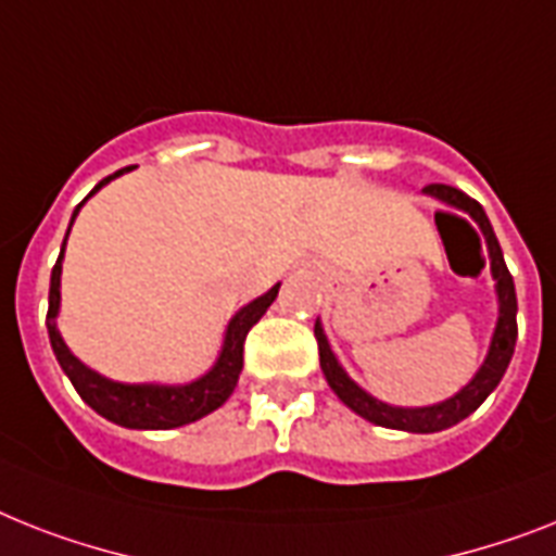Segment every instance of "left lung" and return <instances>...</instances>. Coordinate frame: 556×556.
I'll use <instances>...</instances> for the list:
<instances>
[{
    "label": "left lung",
    "instance_id": "obj_1",
    "mask_svg": "<svg viewBox=\"0 0 556 556\" xmlns=\"http://www.w3.org/2000/svg\"><path fill=\"white\" fill-rule=\"evenodd\" d=\"M426 193L448 207V211H440V214L434 216L440 231L442 225L454 223L471 228V224L467 223L468 218L480 228L482 239H485V248H489L491 277L497 282V286H494V291H497V325H494V333H491L489 354H485L482 365L471 377V382L459 388L454 396H448V400H442V403L434 405H419V408L388 405L351 380L349 371L342 368L337 354L331 351V342L325 337L323 323L317 319V325H314V337H317L319 345V368H323L325 380H328L333 394L340 396L342 403L349 405L354 414H359V417L374 422V426L410 431V434H434V431H445V428L457 426V422H463L466 417H471L473 410L485 403V396L500 386L505 368L511 363L514 345H517V293H514V279L511 274H508V268H505L503 248H500L497 233L491 228L485 211H482L480 202L471 200L468 193L457 191V188H451V185H428ZM473 237H477V231H473Z\"/></svg>",
    "mask_w": 556,
    "mask_h": 556
}]
</instances>
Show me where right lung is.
<instances>
[{
	"instance_id": "right-lung-1",
	"label": "right lung",
	"mask_w": 556,
	"mask_h": 556,
	"mask_svg": "<svg viewBox=\"0 0 556 556\" xmlns=\"http://www.w3.org/2000/svg\"><path fill=\"white\" fill-rule=\"evenodd\" d=\"M128 170V168H125ZM125 170H116V174L105 176L102 182L88 193H93L108 185L111 179L122 176ZM85 197V202H88ZM83 202V205H85ZM76 205L74 216H71V225H74L79 207ZM71 225H67V233H71ZM67 242V237H65ZM65 242H62V251H59V260L51 270V293H48V337H51V349L56 354L62 371L67 374V380L74 382L76 394L83 396L90 408L97 410L99 417L111 419L122 428H139V431H165V428H179L188 426V422H197V419L207 417L211 410H216L219 405L233 394V388L239 382V374H242V345H245L248 331L260 323L265 311L270 308V302L277 300L279 282L270 291H265L263 296H256L254 302H248L242 308L228 319L225 325L223 349L216 354V363L207 368L202 377L191 382H182V386H162V382H116L102 377L99 371L88 368V365L67 349L62 333H59V302H62V260H65Z\"/></svg>"
}]
</instances>
